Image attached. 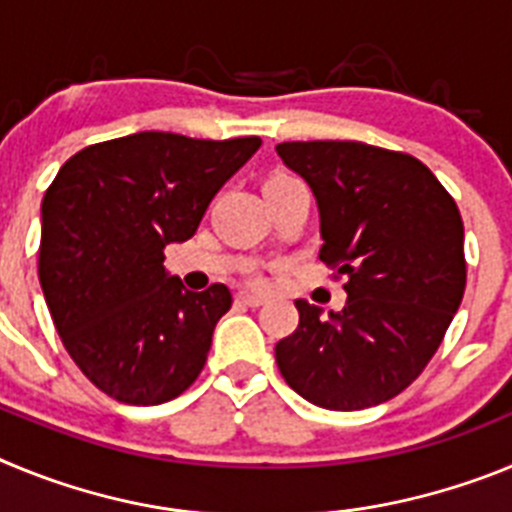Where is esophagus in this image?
Here are the masks:
<instances>
[{"mask_svg": "<svg viewBox=\"0 0 512 512\" xmlns=\"http://www.w3.org/2000/svg\"><path fill=\"white\" fill-rule=\"evenodd\" d=\"M235 302H238V305H246V307H261L264 305V297L253 295V292H238Z\"/></svg>", "mask_w": 512, "mask_h": 512, "instance_id": "34e87169", "label": "esophagus"}]
</instances>
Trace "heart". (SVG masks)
Listing matches in <instances>:
<instances>
[{"label":"heart","mask_w":512,"mask_h":512,"mask_svg":"<svg viewBox=\"0 0 512 512\" xmlns=\"http://www.w3.org/2000/svg\"><path fill=\"white\" fill-rule=\"evenodd\" d=\"M287 176L289 174H274V176H271V179H287ZM253 279H259V277H253Z\"/></svg>","instance_id":"heart-1"}]
</instances>
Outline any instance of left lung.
Returning a JSON list of instances; mask_svg holds the SVG:
<instances>
[{"label":"left lung","mask_w":512,"mask_h":512,"mask_svg":"<svg viewBox=\"0 0 512 512\" xmlns=\"http://www.w3.org/2000/svg\"><path fill=\"white\" fill-rule=\"evenodd\" d=\"M277 153L312 187L320 261L348 292L330 318L295 302L300 323L274 348L279 372L318 408L392 400L433 359L464 297L459 207L410 153L359 140H292Z\"/></svg>","instance_id":"1"}]
</instances>
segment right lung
Returning a JSON list of instances; mask_svg holds the SVG:
<instances>
[{
  "instance_id": "right-lung-1",
  "label": "right lung",
  "mask_w": 512,
  "mask_h": 512,
  "mask_svg": "<svg viewBox=\"0 0 512 512\" xmlns=\"http://www.w3.org/2000/svg\"><path fill=\"white\" fill-rule=\"evenodd\" d=\"M259 146L146 130L81 148L45 189L40 287L74 364L112 400L161 405L200 377L233 297L184 289L164 248L192 238Z\"/></svg>"
}]
</instances>
